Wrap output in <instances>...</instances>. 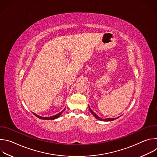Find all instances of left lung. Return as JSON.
Masks as SVG:
<instances>
[{
    "label": "left lung",
    "instance_id": "1",
    "mask_svg": "<svg viewBox=\"0 0 157 157\" xmlns=\"http://www.w3.org/2000/svg\"><path fill=\"white\" fill-rule=\"evenodd\" d=\"M89 110H90V112L91 113V114L95 117V118H96L97 119H98V120H100V121H114V120H115V119H117V118H119V117H117V118H107V119H101V117H99L98 116H97L94 112L91 110V109L90 108V107H89Z\"/></svg>",
    "mask_w": 157,
    "mask_h": 157
}]
</instances>
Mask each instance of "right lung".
Instances as JSON below:
<instances>
[{
  "instance_id": "right-lung-1",
  "label": "right lung",
  "mask_w": 157,
  "mask_h": 157,
  "mask_svg": "<svg viewBox=\"0 0 157 157\" xmlns=\"http://www.w3.org/2000/svg\"><path fill=\"white\" fill-rule=\"evenodd\" d=\"M65 108H66V107H65ZM65 108H64L61 112H60L59 113H58V114H56V115H55V116H50V117H41V116H38L37 114H35V113H33V114H34L36 117H37L38 118L40 119H44V120H54V119H56L58 118V117L61 116V114L63 113V111H64Z\"/></svg>"
}]
</instances>
